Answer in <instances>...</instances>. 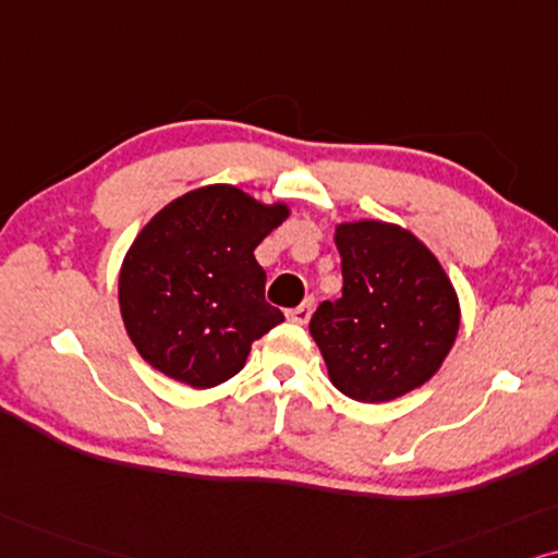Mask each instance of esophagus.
<instances>
[{
	"label": "esophagus",
	"instance_id": "obj_1",
	"mask_svg": "<svg viewBox=\"0 0 558 558\" xmlns=\"http://www.w3.org/2000/svg\"><path fill=\"white\" fill-rule=\"evenodd\" d=\"M311 308H314V303L311 301H303L301 306H295V308H291L288 311V322H293V324H308V318H311Z\"/></svg>",
	"mask_w": 558,
	"mask_h": 558
}]
</instances>
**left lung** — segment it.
Here are the masks:
<instances>
[{"label": "left lung", "instance_id": "8db88e82", "mask_svg": "<svg viewBox=\"0 0 558 558\" xmlns=\"http://www.w3.org/2000/svg\"><path fill=\"white\" fill-rule=\"evenodd\" d=\"M341 299L311 318L329 380L360 403H388L439 373L454 347L462 311L439 257L390 221H341Z\"/></svg>", "mask_w": 558, "mask_h": 558}]
</instances>
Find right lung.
<instances>
[{"mask_svg":"<svg viewBox=\"0 0 558 558\" xmlns=\"http://www.w3.org/2000/svg\"><path fill=\"white\" fill-rule=\"evenodd\" d=\"M291 217L229 183L193 189L140 229L119 270V314L147 365L189 388H217L252 341L283 322L265 301L255 247Z\"/></svg>","mask_w":558,"mask_h":558,"instance_id":"add662e5","label":"right lung"}]
</instances>
